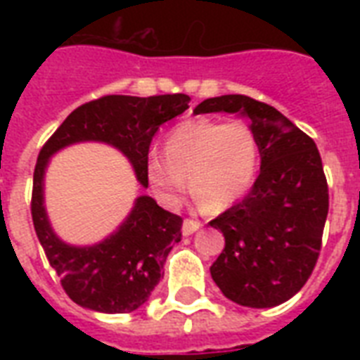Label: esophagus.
I'll list each match as a JSON object with an SVG mask.
<instances>
[{
    "label": "esophagus",
    "instance_id": "34e87169",
    "mask_svg": "<svg viewBox=\"0 0 360 360\" xmlns=\"http://www.w3.org/2000/svg\"><path fill=\"white\" fill-rule=\"evenodd\" d=\"M202 228V222L194 219H185L183 220V236H192L194 231H198Z\"/></svg>",
    "mask_w": 360,
    "mask_h": 360
}]
</instances>
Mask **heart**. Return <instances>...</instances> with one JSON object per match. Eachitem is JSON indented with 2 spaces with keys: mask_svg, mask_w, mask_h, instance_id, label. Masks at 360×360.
<instances>
[{
  "mask_svg": "<svg viewBox=\"0 0 360 360\" xmlns=\"http://www.w3.org/2000/svg\"><path fill=\"white\" fill-rule=\"evenodd\" d=\"M259 158V143L250 124L240 120L207 117L181 121L164 140V155L147 157L149 185L164 202L174 203L186 188L203 207L220 209L248 191Z\"/></svg>",
  "mask_w": 360,
  "mask_h": 360,
  "instance_id": "obj_1",
  "label": "heart"
}]
</instances>
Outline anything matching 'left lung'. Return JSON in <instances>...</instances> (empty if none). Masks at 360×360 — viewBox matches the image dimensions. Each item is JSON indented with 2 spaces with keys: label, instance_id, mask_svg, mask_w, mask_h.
I'll use <instances>...</instances> for the list:
<instances>
[{
  "label": "left lung",
  "instance_id": "1",
  "mask_svg": "<svg viewBox=\"0 0 360 360\" xmlns=\"http://www.w3.org/2000/svg\"><path fill=\"white\" fill-rule=\"evenodd\" d=\"M194 112L248 115L262 157L248 194L209 222L226 240L211 265L214 284L240 307L282 304L307 284L321 250L329 186L318 147L278 110L245 95L207 98Z\"/></svg>",
  "mask_w": 360,
  "mask_h": 360
}]
</instances>
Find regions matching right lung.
<instances>
[{
    "mask_svg": "<svg viewBox=\"0 0 360 360\" xmlns=\"http://www.w3.org/2000/svg\"><path fill=\"white\" fill-rule=\"evenodd\" d=\"M183 93L129 97L106 95L78 106L42 146L33 174L31 219L48 262L61 278L65 293L84 308L104 314H129L149 299L162 276L169 250L181 240L183 219L158 207L149 196L134 209L114 236L93 246H69L48 224L42 205V177L48 158L76 141H106L129 157L138 181L147 186L146 162L160 124L188 108Z\"/></svg>",
    "mask_w": 360,
    "mask_h": 360,
    "instance_id": "add662e5",
    "label": "right lung"
}]
</instances>
